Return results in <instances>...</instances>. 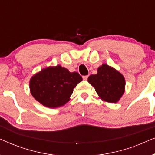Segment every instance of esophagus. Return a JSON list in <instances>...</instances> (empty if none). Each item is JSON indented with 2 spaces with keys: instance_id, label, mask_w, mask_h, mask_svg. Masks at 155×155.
<instances>
[{
  "instance_id": "34e87169",
  "label": "esophagus",
  "mask_w": 155,
  "mask_h": 155,
  "mask_svg": "<svg viewBox=\"0 0 155 155\" xmlns=\"http://www.w3.org/2000/svg\"><path fill=\"white\" fill-rule=\"evenodd\" d=\"M82 78H83L84 80H87V78H88V75H84V76H83V77H82Z\"/></svg>"
}]
</instances>
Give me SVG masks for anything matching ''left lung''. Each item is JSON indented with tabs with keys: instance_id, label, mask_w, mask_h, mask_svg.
Returning a JSON list of instances; mask_svg holds the SVG:
<instances>
[{
	"instance_id": "1",
	"label": "left lung",
	"mask_w": 155,
	"mask_h": 155,
	"mask_svg": "<svg viewBox=\"0 0 155 155\" xmlns=\"http://www.w3.org/2000/svg\"><path fill=\"white\" fill-rule=\"evenodd\" d=\"M87 81L94 87L99 98L107 102L117 103L125 92L124 75L106 63L100 65L96 75H91Z\"/></svg>"
}]
</instances>
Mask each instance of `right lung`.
Returning a JSON list of instances; mask_svg holds the SVG:
<instances>
[{
	"mask_svg": "<svg viewBox=\"0 0 155 155\" xmlns=\"http://www.w3.org/2000/svg\"><path fill=\"white\" fill-rule=\"evenodd\" d=\"M82 80L77 72L71 73L60 65L41 69L29 80L32 97L44 107L55 109L71 99L73 89Z\"/></svg>",
	"mask_w": 155,
	"mask_h": 155,
	"instance_id": "right-lung-1",
	"label": "right lung"
}]
</instances>
